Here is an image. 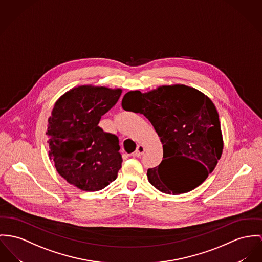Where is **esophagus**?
I'll return each instance as SVG.
<instances>
[{
	"label": "esophagus",
	"mask_w": 262,
	"mask_h": 262,
	"mask_svg": "<svg viewBox=\"0 0 262 262\" xmlns=\"http://www.w3.org/2000/svg\"><path fill=\"white\" fill-rule=\"evenodd\" d=\"M144 150H145V148H144V146L143 145H138V147H137V150L132 155L133 157H137V158H139V157H141V155H143V152H144Z\"/></svg>",
	"instance_id": "esophagus-1"
}]
</instances>
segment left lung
<instances>
[{
	"label": "left lung",
	"mask_w": 262,
	"mask_h": 262,
	"mask_svg": "<svg viewBox=\"0 0 262 262\" xmlns=\"http://www.w3.org/2000/svg\"><path fill=\"white\" fill-rule=\"evenodd\" d=\"M121 105L143 115L160 137L162 161L146 173L160 191L188 192L213 171L223 149L222 127L214 103L201 91L181 83L161 85L146 93L130 91L123 96ZM178 157L192 161L193 165L182 169L173 161Z\"/></svg>",
	"instance_id": "obj_1"
}]
</instances>
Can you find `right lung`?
<instances>
[{
  "label": "right lung",
  "instance_id": "obj_1",
  "mask_svg": "<svg viewBox=\"0 0 262 262\" xmlns=\"http://www.w3.org/2000/svg\"><path fill=\"white\" fill-rule=\"evenodd\" d=\"M121 89L78 85L56 101L49 118V156L61 178L83 191H98L118 177L121 157L117 136L99 126L119 101Z\"/></svg>",
  "mask_w": 262,
  "mask_h": 262
}]
</instances>
